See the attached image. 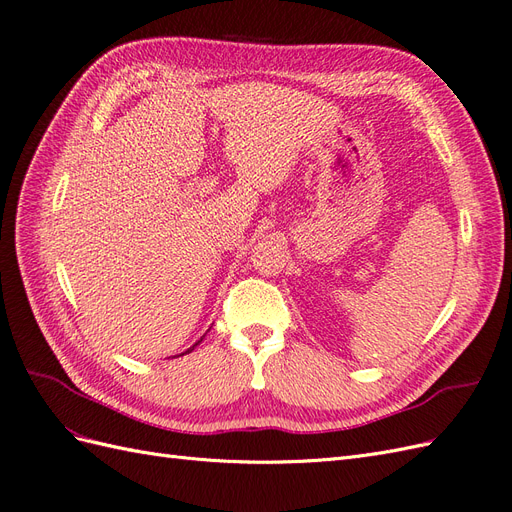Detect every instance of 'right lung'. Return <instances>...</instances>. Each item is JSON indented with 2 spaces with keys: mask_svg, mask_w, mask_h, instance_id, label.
Listing matches in <instances>:
<instances>
[{
  "mask_svg": "<svg viewBox=\"0 0 512 512\" xmlns=\"http://www.w3.org/2000/svg\"><path fill=\"white\" fill-rule=\"evenodd\" d=\"M200 342H203V337H200ZM200 342H196V344H194V346H198V344H200ZM194 346H192V348H188V350H185V352H183V354H188V352H192V350H194ZM179 356H181V354H179Z\"/></svg>",
  "mask_w": 512,
  "mask_h": 512,
  "instance_id": "1",
  "label": "right lung"
}]
</instances>
